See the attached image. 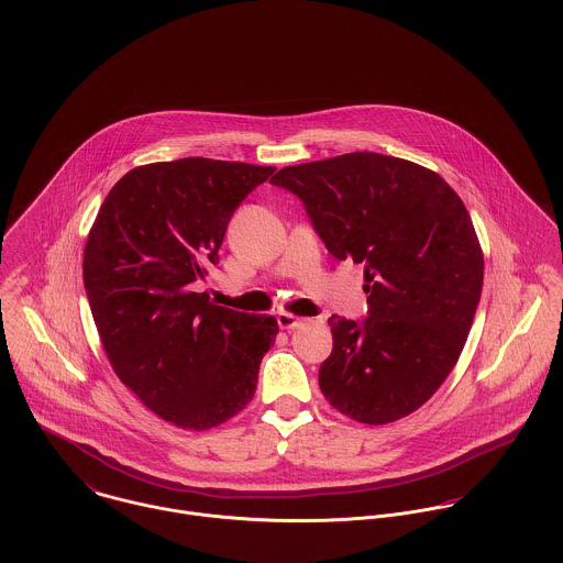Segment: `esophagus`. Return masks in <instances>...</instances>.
<instances>
[{
    "instance_id": "obj_1",
    "label": "esophagus",
    "mask_w": 563,
    "mask_h": 563,
    "mask_svg": "<svg viewBox=\"0 0 563 563\" xmlns=\"http://www.w3.org/2000/svg\"><path fill=\"white\" fill-rule=\"evenodd\" d=\"M277 322H279V327L282 329H297V327H301L303 324V319H299V317H292V314H288V312H282L279 317H277Z\"/></svg>"
}]
</instances>
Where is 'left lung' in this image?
I'll use <instances>...</instances> for the list:
<instances>
[{
	"label": "left lung",
	"mask_w": 563,
	"mask_h": 563,
	"mask_svg": "<svg viewBox=\"0 0 563 563\" xmlns=\"http://www.w3.org/2000/svg\"><path fill=\"white\" fill-rule=\"evenodd\" d=\"M335 260L364 266L368 317H331L324 399L386 424L433 397L453 371L482 299L483 253L457 192L413 162L355 152L282 168Z\"/></svg>",
	"instance_id": "8db88e82"
}]
</instances>
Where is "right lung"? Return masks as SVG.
<instances>
[{"label":"right lung","mask_w":563,"mask_h":563,"mask_svg":"<svg viewBox=\"0 0 563 563\" xmlns=\"http://www.w3.org/2000/svg\"><path fill=\"white\" fill-rule=\"evenodd\" d=\"M275 173L244 162L181 158L123 175L84 249V288L119 379L164 420L210 429L255 395L275 317L212 306L195 292L219 264L228 223Z\"/></svg>","instance_id":"right-lung-1"}]
</instances>
